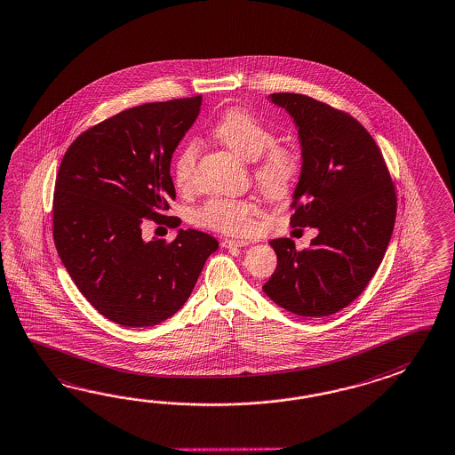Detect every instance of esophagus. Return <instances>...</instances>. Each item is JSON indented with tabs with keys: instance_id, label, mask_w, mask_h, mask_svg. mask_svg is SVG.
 <instances>
[{
	"instance_id": "esophagus-1",
	"label": "esophagus",
	"mask_w": 455,
	"mask_h": 455,
	"mask_svg": "<svg viewBox=\"0 0 455 455\" xmlns=\"http://www.w3.org/2000/svg\"><path fill=\"white\" fill-rule=\"evenodd\" d=\"M250 242H246V240H223L222 246L223 248H243V246H248Z\"/></svg>"
}]
</instances>
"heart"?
<instances>
[{"instance_id": "heart-1", "label": "heart", "mask_w": 455, "mask_h": 455, "mask_svg": "<svg viewBox=\"0 0 455 455\" xmlns=\"http://www.w3.org/2000/svg\"><path fill=\"white\" fill-rule=\"evenodd\" d=\"M215 139L248 162L256 160L254 178L267 196L281 197L291 189L299 163L291 148L273 145L274 132L251 112L230 109L213 124ZM199 156V143L188 141L172 163V181L178 189H189ZM259 205L252 201L215 197L194 212V222L230 235H246L254 228Z\"/></svg>"}]
</instances>
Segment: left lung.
<instances>
[{
	"instance_id": "1",
	"label": "left lung",
	"mask_w": 455,
	"mask_h": 455,
	"mask_svg": "<svg viewBox=\"0 0 455 455\" xmlns=\"http://www.w3.org/2000/svg\"><path fill=\"white\" fill-rule=\"evenodd\" d=\"M269 101L291 114L302 148L291 225L318 235L302 251L291 238L269 242L277 267L263 291L291 314L328 316L363 293L384 259L394 182L374 139L349 114L295 92H274Z\"/></svg>"
}]
</instances>
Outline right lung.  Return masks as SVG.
<instances>
[{
    "instance_id": "right-lung-1",
    "label": "right lung",
    "mask_w": 455,
    "mask_h": 455,
    "mask_svg": "<svg viewBox=\"0 0 455 455\" xmlns=\"http://www.w3.org/2000/svg\"><path fill=\"white\" fill-rule=\"evenodd\" d=\"M203 98L148 102L83 132L60 163L53 194V242L73 283L108 320L143 328L168 320L189 299L219 242L178 230L145 242V220L176 199L172 153Z\"/></svg>"
}]
</instances>
